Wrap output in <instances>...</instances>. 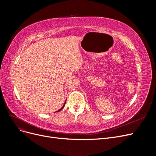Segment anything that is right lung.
<instances>
[{
  "instance_id": "right-lung-1",
  "label": "right lung",
  "mask_w": 156,
  "mask_h": 156,
  "mask_svg": "<svg viewBox=\"0 0 156 156\" xmlns=\"http://www.w3.org/2000/svg\"><path fill=\"white\" fill-rule=\"evenodd\" d=\"M65 104H66V102L64 103V105L62 106V108H60V109H59L58 111H56V112H58V111H61V110H62V108H63L64 107V106H65Z\"/></svg>"
}]
</instances>
